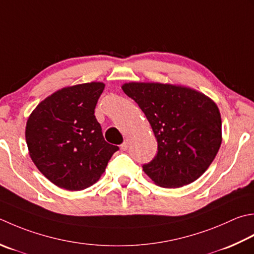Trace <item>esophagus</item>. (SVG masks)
I'll use <instances>...</instances> for the list:
<instances>
[{"instance_id": "esophagus-1", "label": "esophagus", "mask_w": 254, "mask_h": 254, "mask_svg": "<svg viewBox=\"0 0 254 254\" xmlns=\"http://www.w3.org/2000/svg\"><path fill=\"white\" fill-rule=\"evenodd\" d=\"M128 144H130V142H128V140H126L124 141L122 144H121V150H123V151H127V147H128Z\"/></svg>"}]
</instances>
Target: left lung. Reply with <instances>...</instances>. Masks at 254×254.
I'll return each instance as SVG.
<instances>
[{
    "mask_svg": "<svg viewBox=\"0 0 254 254\" xmlns=\"http://www.w3.org/2000/svg\"><path fill=\"white\" fill-rule=\"evenodd\" d=\"M157 140V154L143 165L156 184L177 188L198 180L221 145V117L211 99L193 89L157 82L124 83Z\"/></svg>",
    "mask_w": 254,
    "mask_h": 254,
    "instance_id": "1",
    "label": "left lung"
}]
</instances>
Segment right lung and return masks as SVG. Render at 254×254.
<instances>
[{
	"mask_svg": "<svg viewBox=\"0 0 254 254\" xmlns=\"http://www.w3.org/2000/svg\"><path fill=\"white\" fill-rule=\"evenodd\" d=\"M102 82L63 88L43 100L26 123L27 147L43 175L67 190L99 181L119 147L104 141L94 116Z\"/></svg>",
	"mask_w": 254,
	"mask_h": 254,
	"instance_id": "add662e5",
	"label": "right lung"
}]
</instances>
